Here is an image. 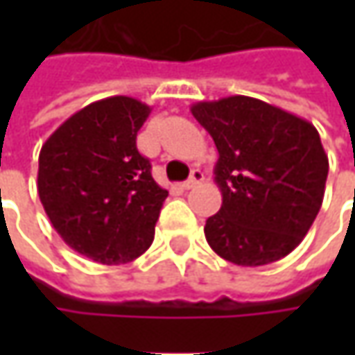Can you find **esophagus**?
<instances>
[{
	"label": "esophagus",
	"instance_id": "esophagus-1",
	"mask_svg": "<svg viewBox=\"0 0 355 355\" xmlns=\"http://www.w3.org/2000/svg\"><path fill=\"white\" fill-rule=\"evenodd\" d=\"M201 182H203V171L196 168V170H191L189 180H187V182H184V184H182V187H184V189H193V187H196L198 184H201Z\"/></svg>",
	"mask_w": 355,
	"mask_h": 355
}]
</instances>
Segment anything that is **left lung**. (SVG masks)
Wrapping results in <instances>:
<instances>
[{
	"mask_svg": "<svg viewBox=\"0 0 355 355\" xmlns=\"http://www.w3.org/2000/svg\"><path fill=\"white\" fill-rule=\"evenodd\" d=\"M191 114L217 146L223 203L205 239L239 266L270 265L293 252L320 211L328 156L304 118L252 96L196 103Z\"/></svg>",
	"mask_w": 355,
	"mask_h": 355,
	"instance_id": "left-lung-1",
	"label": "left lung"
}]
</instances>
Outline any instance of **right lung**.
Masks as SVG:
<instances>
[{
  "label": "right lung",
  "instance_id": "obj_1",
  "mask_svg": "<svg viewBox=\"0 0 355 355\" xmlns=\"http://www.w3.org/2000/svg\"><path fill=\"white\" fill-rule=\"evenodd\" d=\"M152 108L108 96L67 118L43 144L37 191L61 239L94 263L122 265L154 241L168 191L136 136Z\"/></svg>",
  "mask_w": 355,
  "mask_h": 355
}]
</instances>
